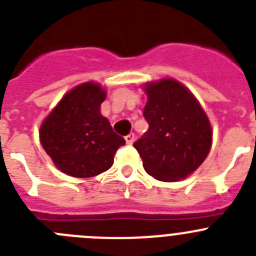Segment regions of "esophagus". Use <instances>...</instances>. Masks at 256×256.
<instances>
[{
	"label": "esophagus",
	"mask_w": 256,
	"mask_h": 256,
	"mask_svg": "<svg viewBox=\"0 0 256 256\" xmlns=\"http://www.w3.org/2000/svg\"><path fill=\"white\" fill-rule=\"evenodd\" d=\"M134 139H135V135H134V132H130L128 135H126L125 136V140L126 142H128V145H131L134 142Z\"/></svg>",
	"instance_id": "34e87169"
}]
</instances>
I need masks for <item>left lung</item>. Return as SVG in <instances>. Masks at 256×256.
<instances>
[{
  "instance_id": "8db88e82",
  "label": "left lung",
  "mask_w": 256,
  "mask_h": 256,
  "mask_svg": "<svg viewBox=\"0 0 256 256\" xmlns=\"http://www.w3.org/2000/svg\"><path fill=\"white\" fill-rule=\"evenodd\" d=\"M148 131L134 142L144 170L154 178L174 182L204 162L212 146L208 116L192 93L177 80L145 84Z\"/></svg>"
}]
</instances>
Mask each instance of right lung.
I'll list each match as a JSON object with an SVG mask.
<instances>
[{"mask_svg":"<svg viewBox=\"0 0 256 256\" xmlns=\"http://www.w3.org/2000/svg\"><path fill=\"white\" fill-rule=\"evenodd\" d=\"M106 96L100 84L78 85L64 96L40 126L43 149L68 176L85 178L107 171L117 149L125 145V139L100 114Z\"/></svg>","mask_w":256,"mask_h":256,"instance_id":"1","label":"right lung"}]
</instances>
